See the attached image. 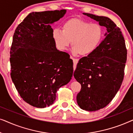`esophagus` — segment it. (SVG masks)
Returning a JSON list of instances; mask_svg holds the SVG:
<instances>
[{"label":"esophagus","instance_id":"1","mask_svg":"<svg viewBox=\"0 0 133 133\" xmlns=\"http://www.w3.org/2000/svg\"><path fill=\"white\" fill-rule=\"evenodd\" d=\"M72 60H73V63H74V70L76 69V65H77V64L79 60L77 59H73Z\"/></svg>","mask_w":133,"mask_h":133}]
</instances>
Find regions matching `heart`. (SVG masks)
<instances>
[{"label": "heart", "mask_w": 133, "mask_h": 133, "mask_svg": "<svg viewBox=\"0 0 133 133\" xmlns=\"http://www.w3.org/2000/svg\"><path fill=\"white\" fill-rule=\"evenodd\" d=\"M102 37L101 25L77 18L65 22L62 31L56 28L52 32V37L59 50H65L71 42L73 53L82 56L92 53L99 46Z\"/></svg>", "instance_id": "heart-1"}]
</instances>
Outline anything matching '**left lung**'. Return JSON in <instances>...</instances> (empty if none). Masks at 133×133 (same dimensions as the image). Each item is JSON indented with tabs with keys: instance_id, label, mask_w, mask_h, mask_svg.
<instances>
[{
	"instance_id": "obj_1",
	"label": "left lung",
	"mask_w": 133,
	"mask_h": 133,
	"mask_svg": "<svg viewBox=\"0 0 133 133\" xmlns=\"http://www.w3.org/2000/svg\"><path fill=\"white\" fill-rule=\"evenodd\" d=\"M106 27L105 38L94 51L79 60L74 77L81 84L77 102L82 110L95 111L106 107L122 83L127 51L121 29L110 18L83 13Z\"/></svg>"
}]
</instances>
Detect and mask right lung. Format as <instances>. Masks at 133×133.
<instances>
[{
    "label": "right lung",
    "mask_w": 133,
    "mask_h": 133,
    "mask_svg": "<svg viewBox=\"0 0 133 133\" xmlns=\"http://www.w3.org/2000/svg\"><path fill=\"white\" fill-rule=\"evenodd\" d=\"M65 10L32 12L16 28L10 51L11 77L26 103L45 108L55 101L57 91L71 81L73 62L56 48L51 24Z\"/></svg>",
    "instance_id": "add662e5"
}]
</instances>
